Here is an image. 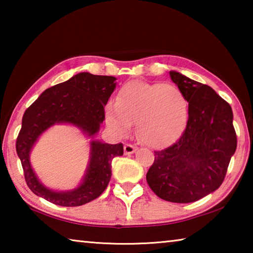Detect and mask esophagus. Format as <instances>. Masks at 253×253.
Returning a JSON list of instances; mask_svg holds the SVG:
<instances>
[{
	"mask_svg": "<svg viewBox=\"0 0 253 253\" xmlns=\"http://www.w3.org/2000/svg\"><path fill=\"white\" fill-rule=\"evenodd\" d=\"M124 152H125L126 155H130V154L136 152V147L132 146L130 144H126L125 146H124Z\"/></svg>",
	"mask_w": 253,
	"mask_h": 253,
	"instance_id": "34e87169",
	"label": "esophagus"
}]
</instances>
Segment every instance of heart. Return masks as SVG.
Here are the masks:
<instances>
[{"instance_id":"1","label":"heart","mask_w":253,"mask_h":253,"mask_svg":"<svg viewBox=\"0 0 253 253\" xmlns=\"http://www.w3.org/2000/svg\"><path fill=\"white\" fill-rule=\"evenodd\" d=\"M106 124L115 134L125 137L136 123L137 137L152 148L173 144L185 129L188 101L175 84L131 81L119 89L116 102L105 108Z\"/></svg>"}]
</instances>
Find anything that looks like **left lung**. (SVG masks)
Here are the masks:
<instances>
[{"label": "left lung", "mask_w": 253, "mask_h": 253, "mask_svg": "<svg viewBox=\"0 0 253 253\" xmlns=\"http://www.w3.org/2000/svg\"><path fill=\"white\" fill-rule=\"evenodd\" d=\"M170 79L188 101L185 130L177 142L155 152L146 174L158 198L191 203L212 193L223 182L237 149L231 106L211 87L169 71Z\"/></svg>", "instance_id": "left-lung-1"}]
</instances>
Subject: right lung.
Wrapping results in <instances>:
<instances>
[{"mask_svg": "<svg viewBox=\"0 0 253 253\" xmlns=\"http://www.w3.org/2000/svg\"><path fill=\"white\" fill-rule=\"evenodd\" d=\"M116 88V78L80 72L69 80L45 89L25 110L16 139V153L22 164L25 182L34 194L61 207H79L97 199L108 185L111 161L124 154L123 144L95 139L105 121V108ZM55 123H69L92 138L91 155L83 181L69 191L44 187L34 173L29 154L39 137Z\"/></svg>", "mask_w": 253, "mask_h": 253, "instance_id": "1", "label": "right lung"}]
</instances>
